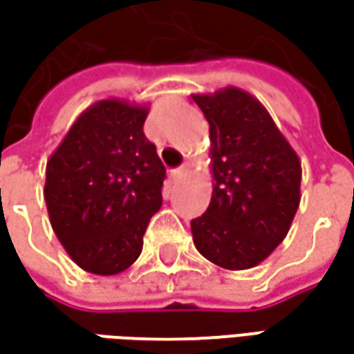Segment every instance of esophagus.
<instances>
[{
  "label": "esophagus",
  "mask_w": 354,
  "mask_h": 354,
  "mask_svg": "<svg viewBox=\"0 0 354 354\" xmlns=\"http://www.w3.org/2000/svg\"><path fill=\"white\" fill-rule=\"evenodd\" d=\"M187 173H189V165H181V167L171 171V177H173L175 181H179V179H183Z\"/></svg>",
  "instance_id": "obj_1"
}]
</instances>
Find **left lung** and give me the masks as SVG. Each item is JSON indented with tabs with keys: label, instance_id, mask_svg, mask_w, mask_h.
I'll use <instances>...</instances> for the list:
<instances>
[{
	"label": "left lung",
	"instance_id": "obj_1",
	"mask_svg": "<svg viewBox=\"0 0 354 354\" xmlns=\"http://www.w3.org/2000/svg\"><path fill=\"white\" fill-rule=\"evenodd\" d=\"M209 122L212 197L191 221L197 250L225 270H248L286 238L299 207L301 163L262 104L228 86L195 94Z\"/></svg>",
	"mask_w": 354,
	"mask_h": 354
}]
</instances>
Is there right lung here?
Segmentation results:
<instances>
[{
	"mask_svg": "<svg viewBox=\"0 0 354 354\" xmlns=\"http://www.w3.org/2000/svg\"><path fill=\"white\" fill-rule=\"evenodd\" d=\"M147 108L100 100L84 110L47 161L45 201L55 234L90 274L138 260L159 211L165 167L143 133Z\"/></svg>",
	"mask_w": 354,
	"mask_h": 354,
	"instance_id": "1",
	"label": "right lung"
}]
</instances>
